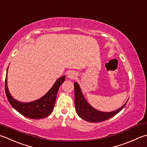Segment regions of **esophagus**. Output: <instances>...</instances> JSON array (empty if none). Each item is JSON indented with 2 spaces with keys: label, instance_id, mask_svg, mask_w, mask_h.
<instances>
[{
  "label": "esophagus",
  "instance_id": "34e87169",
  "mask_svg": "<svg viewBox=\"0 0 147 147\" xmlns=\"http://www.w3.org/2000/svg\"><path fill=\"white\" fill-rule=\"evenodd\" d=\"M68 77L70 79H74L76 77V74L73 72V71H70L68 74Z\"/></svg>",
  "mask_w": 147,
  "mask_h": 147
}]
</instances>
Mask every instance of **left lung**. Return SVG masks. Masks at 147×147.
<instances>
[{
  "instance_id": "left-lung-1",
  "label": "left lung",
  "mask_w": 147,
  "mask_h": 147,
  "mask_svg": "<svg viewBox=\"0 0 147 147\" xmlns=\"http://www.w3.org/2000/svg\"><path fill=\"white\" fill-rule=\"evenodd\" d=\"M75 91V106L77 114L89 122H100L113 117L118 113L125 106L127 100L122 106L119 109L111 112H103L93 107L85 99L81 91V88L77 82H74Z\"/></svg>"
}]
</instances>
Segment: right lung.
<instances>
[{"label":"right lung","mask_w":147,"mask_h":147,"mask_svg":"<svg viewBox=\"0 0 147 147\" xmlns=\"http://www.w3.org/2000/svg\"><path fill=\"white\" fill-rule=\"evenodd\" d=\"M7 70L8 67L5 81V91L8 101L14 109L24 117L32 119L44 118L51 115L55 106L57 91L65 81V76L57 79L52 87L42 97L32 102H22L14 98L9 93L7 84Z\"/></svg>","instance_id":"1"}]
</instances>
